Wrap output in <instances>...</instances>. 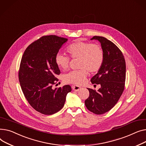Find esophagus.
Instances as JSON below:
<instances>
[{"instance_id":"34e87169","label":"esophagus","mask_w":146,"mask_h":146,"mask_svg":"<svg viewBox=\"0 0 146 146\" xmlns=\"http://www.w3.org/2000/svg\"><path fill=\"white\" fill-rule=\"evenodd\" d=\"M72 88L73 89V90L75 91H79L82 88L80 86H78V85H72Z\"/></svg>"}]
</instances>
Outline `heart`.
<instances>
[{
    "label": "heart",
    "mask_w": 146,
    "mask_h": 146,
    "mask_svg": "<svg viewBox=\"0 0 146 146\" xmlns=\"http://www.w3.org/2000/svg\"><path fill=\"white\" fill-rule=\"evenodd\" d=\"M66 51L71 58H78V67L80 68L65 75L64 81L68 83L82 85L86 79L87 71L91 73L96 72L104 62V51L97 44L78 41L68 46ZM55 62L60 69L66 70L69 66L70 58L58 53L55 56Z\"/></svg>",
    "instance_id": "obj_1"
}]
</instances>
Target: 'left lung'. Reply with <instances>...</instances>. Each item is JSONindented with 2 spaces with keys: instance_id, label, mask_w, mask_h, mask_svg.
Segmentation results:
<instances>
[{
  "instance_id": "1",
  "label": "left lung",
  "mask_w": 146,
  "mask_h": 146,
  "mask_svg": "<svg viewBox=\"0 0 146 146\" xmlns=\"http://www.w3.org/2000/svg\"><path fill=\"white\" fill-rule=\"evenodd\" d=\"M104 51V62L97 74L91 79L92 84H100L96 91L87 88L88 98L85 101L87 109L96 114H104L117 104L123 92L125 81V61L121 51L111 41L102 36H95Z\"/></svg>"
}]
</instances>
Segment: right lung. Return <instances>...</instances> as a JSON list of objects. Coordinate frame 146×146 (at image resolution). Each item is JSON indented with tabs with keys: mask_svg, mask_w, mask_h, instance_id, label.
<instances>
[{
	"mask_svg": "<svg viewBox=\"0 0 146 146\" xmlns=\"http://www.w3.org/2000/svg\"><path fill=\"white\" fill-rule=\"evenodd\" d=\"M68 39L56 35L44 36L32 43L22 57L19 80L25 98L36 111L54 114L64 106L71 87L66 85L52 88L60 70L55 62L59 49Z\"/></svg>",
	"mask_w": 146,
	"mask_h": 146,
	"instance_id": "right-lung-1",
	"label": "right lung"
}]
</instances>
